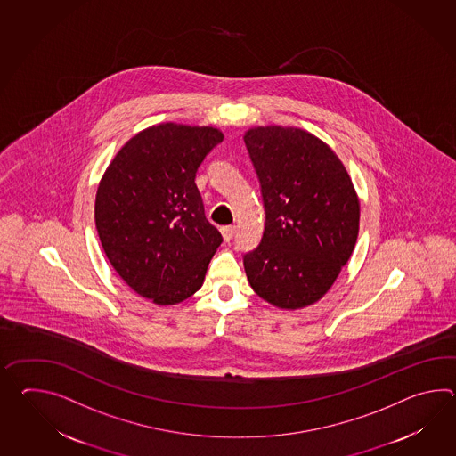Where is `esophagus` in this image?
<instances>
[{"instance_id":"1","label":"esophagus","mask_w":456,"mask_h":456,"mask_svg":"<svg viewBox=\"0 0 456 456\" xmlns=\"http://www.w3.org/2000/svg\"><path fill=\"white\" fill-rule=\"evenodd\" d=\"M221 232H223L224 240L225 242H229V240H232L233 233H235V225H225L221 229Z\"/></svg>"}]
</instances>
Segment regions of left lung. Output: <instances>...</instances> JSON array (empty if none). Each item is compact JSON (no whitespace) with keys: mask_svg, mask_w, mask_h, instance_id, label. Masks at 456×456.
<instances>
[{"mask_svg":"<svg viewBox=\"0 0 456 456\" xmlns=\"http://www.w3.org/2000/svg\"><path fill=\"white\" fill-rule=\"evenodd\" d=\"M243 141L260 182L262 240L243 255L253 291L281 309L314 304L354 252L360 203L334 151L303 129L266 126Z\"/></svg>","mask_w":456,"mask_h":456,"instance_id":"left-lung-1","label":"left lung"}]
</instances>
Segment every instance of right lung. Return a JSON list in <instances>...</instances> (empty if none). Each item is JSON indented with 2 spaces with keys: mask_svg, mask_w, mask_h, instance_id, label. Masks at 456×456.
<instances>
[{
  "mask_svg": "<svg viewBox=\"0 0 456 456\" xmlns=\"http://www.w3.org/2000/svg\"><path fill=\"white\" fill-rule=\"evenodd\" d=\"M223 139L214 127L152 126L134 135L102 175L94 203L102 250L122 280L155 304L196 293L223 243L194 183Z\"/></svg>",
  "mask_w": 456,
  "mask_h": 456,
  "instance_id": "right-lung-1",
  "label": "right lung"
}]
</instances>
